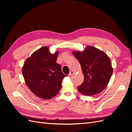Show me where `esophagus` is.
<instances>
[{
  "instance_id": "1",
  "label": "esophagus",
  "mask_w": 132,
  "mask_h": 132,
  "mask_svg": "<svg viewBox=\"0 0 132 132\" xmlns=\"http://www.w3.org/2000/svg\"><path fill=\"white\" fill-rule=\"evenodd\" d=\"M74 74V72L73 71V70H71L70 71V73L69 74V76H70V77H71V76H72L73 74Z\"/></svg>"
}]
</instances>
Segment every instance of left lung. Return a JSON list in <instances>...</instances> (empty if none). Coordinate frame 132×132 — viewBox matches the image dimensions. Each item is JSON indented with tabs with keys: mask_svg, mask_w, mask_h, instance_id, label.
<instances>
[{
	"mask_svg": "<svg viewBox=\"0 0 132 132\" xmlns=\"http://www.w3.org/2000/svg\"><path fill=\"white\" fill-rule=\"evenodd\" d=\"M81 67L84 80L78 87L82 94L92 96L105 89L113 73L110 57L102 51L87 46L83 51H73Z\"/></svg>",
	"mask_w": 132,
	"mask_h": 132,
	"instance_id": "1",
	"label": "left lung"
}]
</instances>
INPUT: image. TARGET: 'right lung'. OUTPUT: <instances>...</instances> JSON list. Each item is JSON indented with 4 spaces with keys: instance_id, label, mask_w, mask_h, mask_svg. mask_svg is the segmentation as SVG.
Masks as SVG:
<instances>
[{
    "instance_id": "add662e5",
    "label": "right lung",
    "mask_w": 132,
    "mask_h": 132,
    "mask_svg": "<svg viewBox=\"0 0 132 132\" xmlns=\"http://www.w3.org/2000/svg\"><path fill=\"white\" fill-rule=\"evenodd\" d=\"M58 51L50 52L48 47H42L27 58L22 68L27 86L37 96L51 99L62 88L63 79L67 77L57 62Z\"/></svg>"
}]
</instances>
